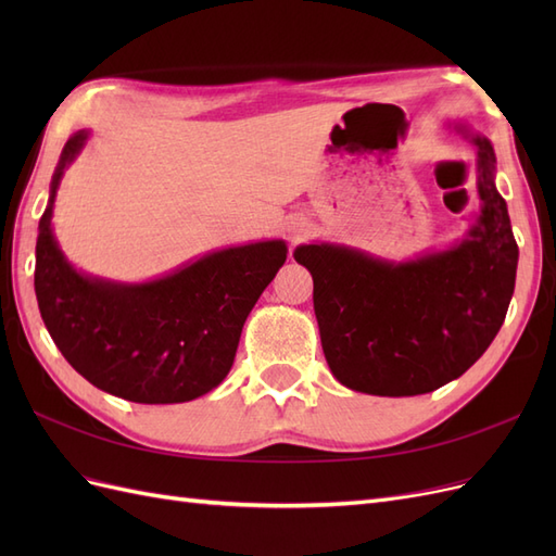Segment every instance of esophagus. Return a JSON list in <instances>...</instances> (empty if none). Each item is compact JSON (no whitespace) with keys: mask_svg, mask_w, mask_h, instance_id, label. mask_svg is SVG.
I'll return each instance as SVG.
<instances>
[{"mask_svg":"<svg viewBox=\"0 0 556 556\" xmlns=\"http://www.w3.org/2000/svg\"><path fill=\"white\" fill-rule=\"evenodd\" d=\"M299 237V231H292V239H296Z\"/></svg>","mask_w":556,"mask_h":556,"instance_id":"obj_1","label":"esophagus"}]
</instances>
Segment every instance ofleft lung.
Instances as JSON below:
<instances>
[{
	"label": "left lung",
	"instance_id": "1",
	"mask_svg": "<svg viewBox=\"0 0 556 556\" xmlns=\"http://www.w3.org/2000/svg\"><path fill=\"white\" fill-rule=\"evenodd\" d=\"M457 129L476 143L482 201L464 241L401 264L333 243L294 250L313 276L327 364L350 390L376 396L439 390L482 357L506 319L519 248L494 185L496 155L480 134Z\"/></svg>",
	"mask_w": 556,
	"mask_h": 556
}]
</instances>
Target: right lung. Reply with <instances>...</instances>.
<instances>
[{
    "label": "right lung",
    "mask_w": 556,
    "mask_h": 556,
    "mask_svg": "<svg viewBox=\"0 0 556 556\" xmlns=\"http://www.w3.org/2000/svg\"><path fill=\"white\" fill-rule=\"evenodd\" d=\"M88 137L78 129L64 143L39 220L35 290L43 325L64 359L99 390L134 403L192 401L227 378L245 317L288 260V245L225 248L141 285L78 274L50 217L62 174Z\"/></svg>",
    "instance_id": "obj_1"
}]
</instances>
